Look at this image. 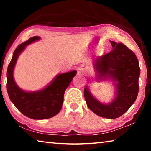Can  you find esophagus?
Here are the masks:
<instances>
[{
    "label": "esophagus",
    "mask_w": 151,
    "mask_h": 151,
    "mask_svg": "<svg viewBox=\"0 0 151 151\" xmlns=\"http://www.w3.org/2000/svg\"><path fill=\"white\" fill-rule=\"evenodd\" d=\"M78 70H79V72H80V73H84V72H85V68L81 67V68L78 69Z\"/></svg>",
    "instance_id": "obj_1"
}]
</instances>
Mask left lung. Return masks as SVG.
<instances>
[{
	"label": "left lung",
	"instance_id": "left-lung-1",
	"mask_svg": "<svg viewBox=\"0 0 151 151\" xmlns=\"http://www.w3.org/2000/svg\"><path fill=\"white\" fill-rule=\"evenodd\" d=\"M113 49L96 58L94 68L99 81L110 78L116 86V96L109 104H103L92 95L87 86L84 95L87 106L97 115L116 119L127 112L136 101L139 93V63L136 55L122 43L111 41Z\"/></svg>",
	"mask_w": 151,
	"mask_h": 151
}]
</instances>
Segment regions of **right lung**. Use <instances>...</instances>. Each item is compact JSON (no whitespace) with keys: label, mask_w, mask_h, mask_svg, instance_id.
<instances>
[{"label":"right lung","mask_w":151,"mask_h":151,"mask_svg":"<svg viewBox=\"0 0 151 151\" xmlns=\"http://www.w3.org/2000/svg\"><path fill=\"white\" fill-rule=\"evenodd\" d=\"M40 39L38 36L31 37L20 44L14 50L7 69L6 88L10 99L24 116L30 119L41 120L54 116L62 109L65 90L70 85L76 71L60 74L49 85L42 90L27 92L17 85L13 78V70L19 55L27 45Z\"/></svg>","instance_id":"obj_1"}]
</instances>
